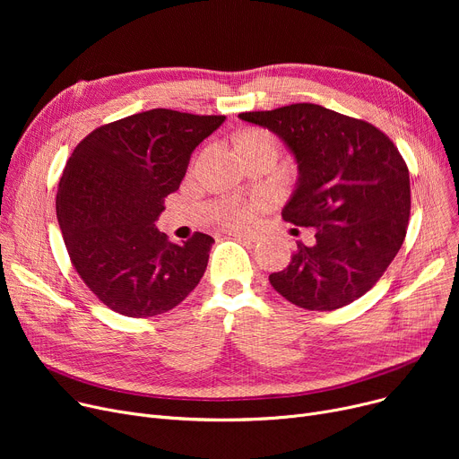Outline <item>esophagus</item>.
Listing matches in <instances>:
<instances>
[{
    "mask_svg": "<svg viewBox=\"0 0 459 459\" xmlns=\"http://www.w3.org/2000/svg\"><path fill=\"white\" fill-rule=\"evenodd\" d=\"M229 234L234 238H239V239H246V242H258V239L262 238L255 230H229Z\"/></svg>",
    "mask_w": 459,
    "mask_h": 459,
    "instance_id": "1",
    "label": "esophagus"
}]
</instances>
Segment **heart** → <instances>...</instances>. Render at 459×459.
Segmentation results:
<instances>
[{
  "mask_svg": "<svg viewBox=\"0 0 459 459\" xmlns=\"http://www.w3.org/2000/svg\"><path fill=\"white\" fill-rule=\"evenodd\" d=\"M262 141H273V137L266 132H260V130H251L246 132L242 137H239V144H251V143H262ZM253 217V208L242 203H230L223 213H221V220L229 225H238V223H244Z\"/></svg>",
  "mask_w": 459,
  "mask_h": 459,
  "instance_id": "1",
  "label": "heart"
}]
</instances>
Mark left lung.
Here are the masks:
<instances>
[{
  "mask_svg": "<svg viewBox=\"0 0 459 459\" xmlns=\"http://www.w3.org/2000/svg\"><path fill=\"white\" fill-rule=\"evenodd\" d=\"M273 132L298 163L284 221L315 229L270 282L307 310H334L367 294L400 251L411 187L394 143L365 120L316 104L238 115Z\"/></svg>",
  "mask_w": 459,
  "mask_h": 459,
  "instance_id": "8db88e82",
  "label": "left lung"
}]
</instances>
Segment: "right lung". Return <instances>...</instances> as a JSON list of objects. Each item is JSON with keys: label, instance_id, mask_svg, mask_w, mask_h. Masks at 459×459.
Listing matches in <instances>:
<instances>
[{"label": "right lung", "instance_id": "add662e5", "mask_svg": "<svg viewBox=\"0 0 459 459\" xmlns=\"http://www.w3.org/2000/svg\"><path fill=\"white\" fill-rule=\"evenodd\" d=\"M223 120L143 111L96 128L68 158L56 199L65 246L91 292L118 315H163L204 275L213 238L195 232L171 244L156 221L191 152Z\"/></svg>", "mask_w": 459, "mask_h": 459}]
</instances>
